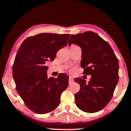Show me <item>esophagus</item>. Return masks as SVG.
I'll return each mask as SVG.
<instances>
[{
    "label": "esophagus",
    "mask_w": 131,
    "mask_h": 131,
    "mask_svg": "<svg viewBox=\"0 0 131 131\" xmlns=\"http://www.w3.org/2000/svg\"><path fill=\"white\" fill-rule=\"evenodd\" d=\"M74 82V79L73 78H72V77H69V83H71L72 82Z\"/></svg>",
    "instance_id": "1"
}]
</instances>
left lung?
I'll list each match as a JSON object with an SVG mask.
<instances>
[{
  "mask_svg": "<svg viewBox=\"0 0 131 131\" xmlns=\"http://www.w3.org/2000/svg\"><path fill=\"white\" fill-rule=\"evenodd\" d=\"M68 43L80 46L83 74L91 75L88 83L82 78L75 79L80 85V91L75 94L76 105L84 112H98L110 102L117 85L118 59L110 44L92 31L72 34Z\"/></svg>",
  "mask_w": 131,
  "mask_h": 131,
  "instance_id": "left-lung-1",
  "label": "left lung"
}]
</instances>
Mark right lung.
I'll use <instances>...</instances> for the list:
<instances>
[{
    "label": "right lung",
    "instance_id": "obj_1",
    "mask_svg": "<svg viewBox=\"0 0 131 131\" xmlns=\"http://www.w3.org/2000/svg\"><path fill=\"white\" fill-rule=\"evenodd\" d=\"M69 36L41 33L25 40L17 51L13 67L16 89L34 112L49 113L60 104L69 77L62 73L57 79L48 78L46 63L53 61L58 51L67 45Z\"/></svg>",
    "mask_w": 131,
    "mask_h": 131
}]
</instances>
